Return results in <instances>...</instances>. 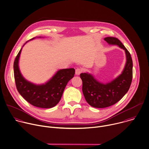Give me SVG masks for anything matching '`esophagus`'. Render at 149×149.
Segmentation results:
<instances>
[{"label":"esophagus","instance_id":"1","mask_svg":"<svg viewBox=\"0 0 149 149\" xmlns=\"http://www.w3.org/2000/svg\"><path fill=\"white\" fill-rule=\"evenodd\" d=\"M81 72H82V69H81V68H77V69H76L75 73H76V75H79V74L81 73Z\"/></svg>","mask_w":149,"mask_h":149}]
</instances>
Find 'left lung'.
<instances>
[{
    "label": "left lung",
    "instance_id": "8db88e82",
    "mask_svg": "<svg viewBox=\"0 0 149 149\" xmlns=\"http://www.w3.org/2000/svg\"><path fill=\"white\" fill-rule=\"evenodd\" d=\"M104 40L108 44L117 45L124 50L127 61L121 74L106 84L97 81L88 73L80 74L84 98L90 105L96 108L107 107L118 102L129 90L132 80L133 63L129 51L116 38L107 37Z\"/></svg>",
    "mask_w": 149,
    "mask_h": 149
}]
</instances>
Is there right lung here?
I'll use <instances>...</instances> for the list:
<instances>
[{"mask_svg":"<svg viewBox=\"0 0 149 149\" xmlns=\"http://www.w3.org/2000/svg\"><path fill=\"white\" fill-rule=\"evenodd\" d=\"M21 50L22 49L14 62V79L18 93L28 102L34 106L40 108H51L55 106L61 98L67 83L73 77L74 69L59 70L45 84L40 85L33 84L27 81L20 72L18 62Z\"/></svg>","mask_w":149,"mask_h":149,"instance_id":"obj_1","label":"right lung"}]
</instances>
